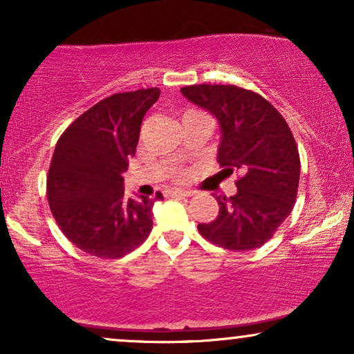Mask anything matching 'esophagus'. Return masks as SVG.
I'll list each match as a JSON object with an SVG mask.
<instances>
[{
	"instance_id": "1",
	"label": "esophagus",
	"mask_w": 354,
	"mask_h": 354,
	"mask_svg": "<svg viewBox=\"0 0 354 354\" xmlns=\"http://www.w3.org/2000/svg\"><path fill=\"white\" fill-rule=\"evenodd\" d=\"M167 195L172 196V198H183V196H193V195H195V192H192V190H171V192H167Z\"/></svg>"
}]
</instances>
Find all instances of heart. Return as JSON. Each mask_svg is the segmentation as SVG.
Wrapping results in <instances>:
<instances>
[{
  "label": "heart",
  "mask_w": 354,
  "mask_h": 354,
  "mask_svg": "<svg viewBox=\"0 0 354 354\" xmlns=\"http://www.w3.org/2000/svg\"><path fill=\"white\" fill-rule=\"evenodd\" d=\"M198 114H201V113H198V111H193V109L185 111V113H183V115H182V120L187 119V118H192V115H198Z\"/></svg>",
  "instance_id": "1"
}]
</instances>
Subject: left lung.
Listing matches in <instances>:
<instances>
[{
    "mask_svg": "<svg viewBox=\"0 0 354 354\" xmlns=\"http://www.w3.org/2000/svg\"><path fill=\"white\" fill-rule=\"evenodd\" d=\"M182 95L217 119V161L227 176L240 172L234 196H217L219 216L198 224L206 240L230 251L263 246L297 200L299 154L282 114L254 91L235 85L183 86Z\"/></svg>",
    "mask_w": 354,
    "mask_h": 354,
    "instance_id": "8db88e82",
    "label": "left lung"
}]
</instances>
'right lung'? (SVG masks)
I'll list each match as a JSON object with an SVG mask.
<instances>
[{
    "label": "right lung",
    "mask_w": 354,
    "mask_h": 354,
    "mask_svg": "<svg viewBox=\"0 0 354 354\" xmlns=\"http://www.w3.org/2000/svg\"><path fill=\"white\" fill-rule=\"evenodd\" d=\"M159 95V88H147L104 98L57 140L48 203L62 234L91 256L122 258L153 229V205L162 193L127 198L122 174L137 149L145 114Z\"/></svg>",
    "instance_id": "1"
}]
</instances>
